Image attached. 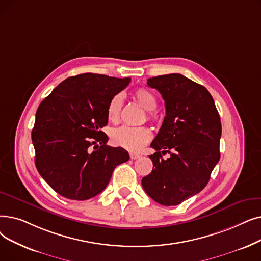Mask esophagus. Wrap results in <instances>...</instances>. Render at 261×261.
Segmentation results:
<instances>
[{
    "mask_svg": "<svg viewBox=\"0 0 261 261\" xmlns=\"http://www.w3.org/2000/svg\"><path fill=\"white\" fill-rule=\"evenodd\" d=\"M141 156V154L137 153V152H130V158L132 159V160H137V159H139Z\"/></svg>",
    "mask_w": 261,
    "mask_h": 261,
    "instance_id": "34e87169",
    "label": "esophagus"
}]
</instances>
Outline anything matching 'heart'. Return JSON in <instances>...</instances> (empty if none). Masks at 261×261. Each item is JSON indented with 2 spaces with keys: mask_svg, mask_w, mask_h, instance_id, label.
<instances>
[{
  "mask_svg": "<svg viewBox=\"0 0 261 261\" xmlns=\"http://www.w3.org/2000/svg\"><path fill=\"white\" fill-rule=\"evenodd\" d=\"M133 98L145 110L148 111V118H152V111L156 108V97L150 90L138 88L133 92ZM122 108L120 94L112 97L108 106V117L111 121L119 120ZM151 139V132L145 127L122 126L112 132V141L115 145L130 151H138Z\"/></svg>",
  "mask_w": 261,
  "mask_h": 261,
  "instance_id": "heart-1",
  "label": "heart"
}]
</instances>
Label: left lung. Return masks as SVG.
Segmentation results:
<instances>
[{"instance_id":"8db88e82","label":"left lung","mask_w":261,"mask_h":261,"mask_svg":"<svg viewBox=\"0 0 261 261\" xmlns=\"http://www.w3.org/2000/svg\"><path fill=\"white\" fill-rule=\"evenodd\" d=\"M165 101L166 116L150 146L153 167L142 179L145 192L163 206H176L205 188L220 160L222 124L208 89L179 73L148 79ZM171 156L164 161L161 153Z\"/></svg>"}]
</instances>
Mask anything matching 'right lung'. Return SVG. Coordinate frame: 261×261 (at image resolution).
Segmentation results:
<instances>
[{"label":"right lung","mask_w":261,"mask_h":261,"mask_svg":"<svg viewBox=\"0 0 261 261\" xmlns=\"http://www.w3.org/2000/svg\"><path fill=\"white\" fill-rule=\"evenodd\" d=\"M130 81L97 73L70 76L39 105L32 131L35 164L56 193L92 198L106 189L114 168L129 160L121 147L107 145L101 128L108 123L110 100Z\"/></svg>","instance_id":"add662e5"}]
</instances>
